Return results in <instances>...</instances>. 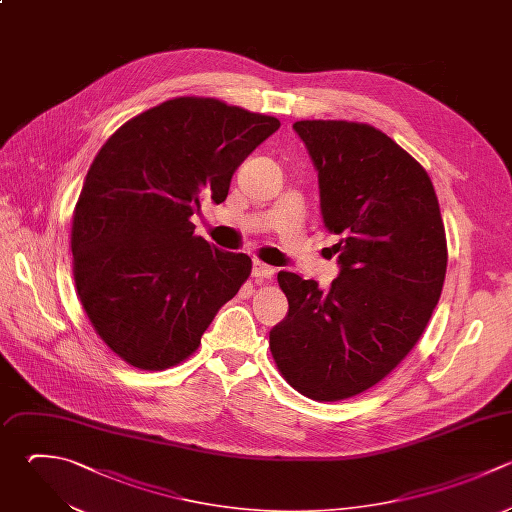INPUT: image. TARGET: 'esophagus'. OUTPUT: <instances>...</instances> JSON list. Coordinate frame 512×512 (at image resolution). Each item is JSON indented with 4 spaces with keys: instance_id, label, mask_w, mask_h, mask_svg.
Masks as SVG:
<instances>
[{
    "instance_id": "obj_1",
    "label": "esophagus",
    "mask_w": 512,
    "mask_h": 512,
    "mask_svg": "<svg viewBox=\"0 0 512 512\" xmlns=\"http://www.w3.org/2000/svg\"><path fill=\"white\" fill-rule=\"evenodd\" d=\"M252 276H254V278H260V280L272 278V276H274V268L268 266V264H264V262H260V260H254V264H252Z\"/></svg>"
}]
</instances>
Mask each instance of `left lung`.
I'll list each match as a JSON object with an SVG mask.
<instances>
[{"label": "left lung", "mask_w": 512, "mask_h": 512, "mask_svg": "<svg viewBox=\"0 0 512 512\" xmlns=\"http://www.w3.org/2000/svg\"><path fill=\"white\" fill-rule=\"evenodd\" d=\"M292 128L318 172L340 272L326 292L278 272L288 314L270 350L294 390L336 402L380 382L422 336L444 284L446 236L426 170L386 134L344 120Z\"/></svg>", "instance_id": "1"}]
</instances>
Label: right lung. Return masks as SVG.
I'll return each mask as SVG.
<instances>
[{
    "label": "right lung",
    "mask_w": 512,
    "mask_h": 512,
    "mask_svg": "<svg viewBox=\"0 0 512 512\" xmlns=\"http://www.w3.org/2000/svg\"><path fill=\"white\" fill-rule=\"evenodd\" d=\"M278 128L214 98H174L94 158L74 210V280L94 330L128 364L186 360L250 276V256L196 236L190 218L204 198L226 200L238 166Z\"/></svg>",
    "instance_id": "right-lung-1"
}]
</instances>
